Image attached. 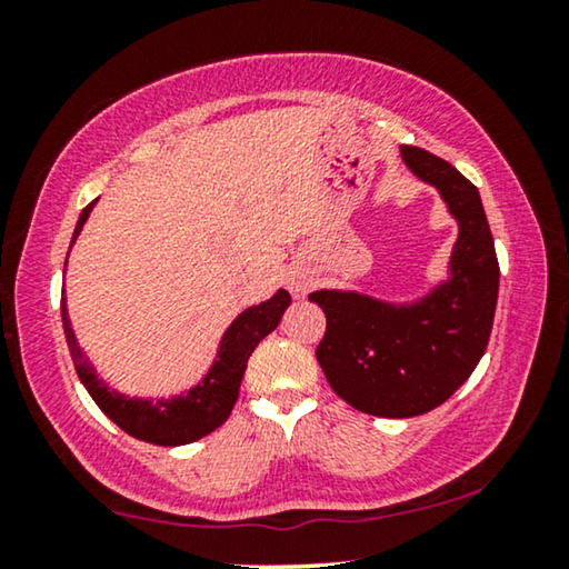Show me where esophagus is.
<instances>
[{
    "mask_svg": "<svg viewBox=\"0 0 569 569\" xmlns=\"http://www.w3.org/2000/svg\"><path fill=\"white\" fill-rule=\"evenodd\" d=\"M306 286H308V281H303V278H291V291L303 293Z\"/></svg>",
    "mask_w": 569,
    "mask_h": 569,
    "instance_id": "34e87169",
    "label": "esophagus"
}]
</instances>
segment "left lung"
I'll use <instances>...</instances> for the list:
<instances>
[{
  "label": "left lung",
  "mask_w": 569,
  "mask_h": 569,
  "mask_svg": "<svg viewBox=\"0 0 569 569\" xmlns=\"http://www.w3.org/2000/svg\"><path fill=\"white\" fill-rule=\"evenodd\" d=\"M401 160L437 188L459 236L445 281L413 301L321 288L308 296L326 313L316 349L331 389L371 417L409 419L437 409L487 351L492 333L499 263L479 190L431 152L401 146Z\"/></svg>",
  "instance_id": "8db88e82"
}]
</instances>
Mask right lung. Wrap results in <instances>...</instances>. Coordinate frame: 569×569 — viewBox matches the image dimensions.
Masks as SVG:
<instances>
[{
	"instance_id": "obj_1",
	"label": "right lung",
	"mask_w": 569,
	"mask_h": 569,
	"mask_svg": "<svg viewBox=\"0 0 569 569\" xmlns=\"http://www.w3.org/2000/svg\"><path fill=\"white\" fill-rule=\"evenodd\" d=\"M94 203H98V200H92V203L80 213L70 248L74 246L77 236L82 233V226L88 223ZM288 306H291V293L278 288L268 301L248 306L246 311H240L233 323L226 329L223 339H220L216 359L206 371V377L200 379L196 387H190L188 391H180L176 397L168 399L124 397L122 391L112 389L110 383H104L100 379V373L94 371V366L90 363L88 356H84L82 346L77 343L70 313H67L64 291L62 329L67 336V346H70L77 377L84 383V389L90 391L94 403L108 413V419H112L122 431H128L134 439L150 441V445L158 447H180L203 439L230 417L250 353H253L256 346L281 323V316Z\"/></svg>"
}]
</instances>
